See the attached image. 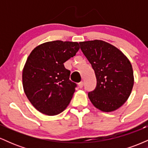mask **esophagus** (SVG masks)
Here are the masks:
<instances>
[{
	"instance_id": "esophagus-1",
	"label": "esophagus",
	"mask_w": 148,
	"mask_h": 148,
	"mask_svg": "<svg viewBox=\"0 0 148 148\" xmlns=\"http://www.w3.org/2000/svg\"><path fill=\"white\" fill-rule=\"evenodd\" d=\"M83 86H84V82H83V81H81V82H80L79 84V88H82Z\"/></svg>"
}]
</instances>
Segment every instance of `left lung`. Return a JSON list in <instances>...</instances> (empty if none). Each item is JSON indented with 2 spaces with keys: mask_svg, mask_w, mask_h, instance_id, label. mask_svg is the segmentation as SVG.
<instances>
[{
  "mask_svg": "<svg viewBox=\"0 0 148 148\" xmlns=\"http://www.w3.org/2000/svg\"><path fill=\"white\" fill-rule=\"evenodd\" d=\"M79 44L97 79L95 89L88 92V97L100 111H115L126 102L133 88L134 72L130 61L121 51L102 40Z\"/></svg>",
  "mask_w": 148,
  "mask_h": 148,
  "instance_id": "left-lung-1",
  "label": "left lung"
}]
</instances>
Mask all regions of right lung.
I'll return each instance as SVG.
<instances>
[{
    "instance_id": "right-lung-1",
    "label": "right lung",
    "mask_w": 148,
    "mask_h": 148,
    "mask_svg": "<svg viewBox=\"0 0 148 148\" xmlns=\"http://www.w3.org/2000/svg\"><path fill=\"white\" fill-rule=\"evenodd\" d=\"M79 48L78 42L56 40L37 46L30 53L22 73L23 90L40 113L56 115L69 105L76 84L69 80L64 62Z\"/></svg>"
}]
</instances>
